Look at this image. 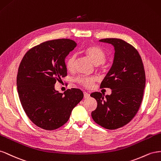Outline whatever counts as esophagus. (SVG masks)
I'll return each mask as SVG.
<instances>
[{
  "label": "esophagus",
  "instance_id": "obj_1",
  "mask_svg": "<svg viewBox=\"0 0 161 161\" xmlns=\"http://www.w3.org/2000/svg\"><path fill=\"white\" fill-rule=\"evenodd\" d=\"M84 98H88L90 97V94L86 92H84Z\"/></svg>",
  "mask_w": 161,
  "mask_h": 161
}]
</instances>
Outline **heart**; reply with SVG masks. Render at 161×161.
<instances>
[{"instance_id": "obj_1", "label": "heart", "mask_w": 161, "mask_h": 161, "mask_svg": "<svg viewBox=\"0 0 161 161\" xmlns=\"http://www.w3.org/2000/svg\"><path fill=\"white\" fill-rule=\"evenodd\" d=\"M84 51L96 65L103 64L106 59V55H105L104 52L100 48L96 47V46H91V47H87L84 49ZM75 61V54H71L67 58L65 65L67 70L72 71L74 69ZM96 80V79L94 77H80L77 80V82L80 85L88 88H91L93 86Z\"/></svg>"}]
</instances>
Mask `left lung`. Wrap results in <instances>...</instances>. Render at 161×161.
I'll return each mask as SVG.
<instances>
[{
  "label": "left lung",
  "mask_w": 161,
  "mask_h": 161,
  "mask_svg": "<svg viewBox=\"0 0 161 161\" xmlns=\"http://www.w3.org/2000/svg\"><path fill=\"white\" fill-rule=\"evenodd\" d=\"M99 42L111 44L114 50L113 65L100 84L111 89V94L95 92L90 96L97 101L92 117L98 125L115 130L129 123L140 107L146 84L144 68L140 55L121 39L106 38Z\"/></svg>",
  "instance_id": "8db88e82"
}]
</instances>
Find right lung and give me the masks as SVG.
I'll list each match as a JSON object with an SVG mask.
<instances>
[{
  "label": "right lung",
  "instance_id": "add662e5",
  "mask_svg": "<svg viewBox=\"0 0 161 161\" xmlns=\"http://www.w3.org/2000/svg\"><path fill=\"white\" fill-rule=\"evenodd\" d=\"M77 44L69 39L47 41L27 51L18 69L17 86L22 107L36 125L46 130L61 127L84 97L80 89L64 93L56 81L67 75L65 58Z\"/></svg>",
  "mask_w": 161,
  "mask_h": 161
}]
</instances>
